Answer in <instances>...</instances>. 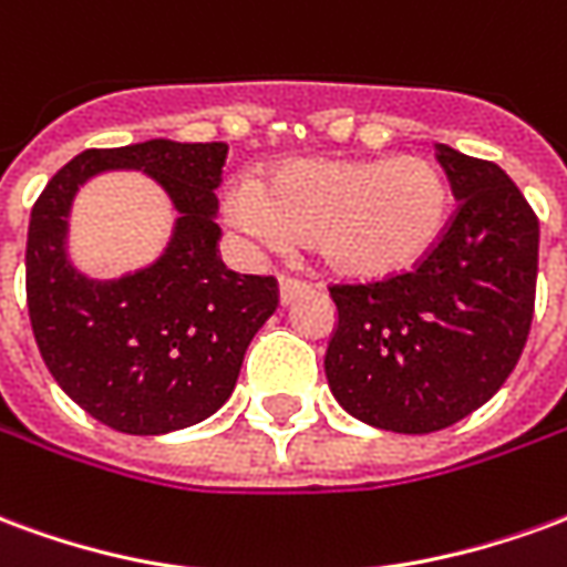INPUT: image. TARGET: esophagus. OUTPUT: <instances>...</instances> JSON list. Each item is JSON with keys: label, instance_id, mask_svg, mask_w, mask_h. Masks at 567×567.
Masks as SVG:
<instances>
[{"label": "esophagus", "instance_id": "esophagus-1", "mask_svg": "<svg viewBox=\"0 0 567 567\" xmlns=\"http://www.w3.org/2000/svg\"><path fill=\"white\" fill-rule=\"evenodd\" d=\"M312 291V285L309 282H300V279H291V276H282L279 279V300H282V307L288 303H295L297 297H303Z\"/></svg>", "mask_w": 567, "mask_h": 567}]
</instances>
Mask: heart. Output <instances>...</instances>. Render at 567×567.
Instances as JSON below:
<instances>
[{"label": "heart", "mask_w": 567, "mask_h": 567, "mask_svg": "<svg viewBox=\"0 0 567 567\" xmlns=\"http://www.w3.org/2000/svg\"><path fill=\"white\" fill-rule=\"evenodd\" d=\"M450 178L419 154L309 157L279 163L267 182L239 178L224 212L260 246L309 239L340 279L382 282L413 270L446 230Z\"/></svg>", "instance_id": "1"}]
</instances>
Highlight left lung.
Listing matches in <instances>:
<instances>
[{"label": "left lung", "instance_id": "left-lung-1", "mask_svg": "<svg viewBox=\"0 0 567 567\" xmlns=\"http://www.w3.org/2000/svg\"><path fill=\"white\" fill-rule=\"evenodd\" d=\"M458 209L416 270L333 285L324 373L349 416L431 434L471 416L523 355L535 316L537 215L498 163L437 145Z\"/></svg>", "mask_w": 567, "mask_h": 567}]
</instances>
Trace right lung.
<instances>
[{
	"instance_id": "right-lung-1",
	"label": "right lung",
	"mask_w": 567,
	"mask_h": 567,
	"mask_svg": "<svg viewBox=\"0 0 567 567\" xmlns=\"http://www.w3.org/2000/svg\"><path fill=\"white\" fill-rule=\"evenodd\" d=\"M224 161V142L81 151L32 206L27 307L35 343L60 389L115 431L151 437L221 410L251 337L279 307L272 276H239L218 258ZM112 168L154 177L179 218L148 268L91 280L68 258V212L79 186Z\"/></svg>"
}]
</instances>
